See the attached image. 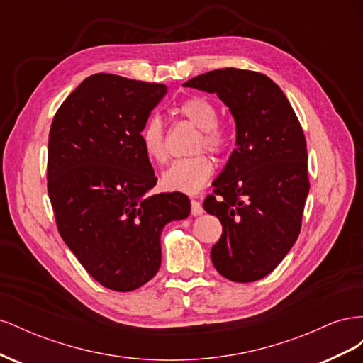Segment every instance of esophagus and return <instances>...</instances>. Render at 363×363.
Here are the masks:
<instances>
[{"instance_id": "1", "label": "esophagus", "mask_w": 363, "mask_h": 363, "mask_svg": "<svg viewBox=\"0 0 363 363\" xmlns=\"http://www.w3.org/2000/svg\"><path fill=\"white\" fill-rule=\"evenodd\" d=\"M191 212H192V215H194V216H200V215H203L204 208H203L201 203H200V201H196V200H192V201H191Z\"/></svg>"}]
</instances>
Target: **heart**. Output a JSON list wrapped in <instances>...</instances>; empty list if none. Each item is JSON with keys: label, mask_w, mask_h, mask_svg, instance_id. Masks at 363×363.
Segmentation results:
<instances>
[{"label": "heart", "mask_w": 363, "mask_h": 363, "mask_svg": "<svg viewBox=\"0 0 363 363\" xmlns=\"http://www.w3.org/2000/svg\"><path fill=\"white\" fill-rule=\"evenodd\" d=\"M179 112L196 128L201 135L196 140L195 150H208L219 155L228 145V135L225 130L218 127V108L203 96H192L180 104ZM140 144L147 156L157 163L167 162L168 150L164 144V128L162 119L157 115L150 116L144 127L140 128ZM213 162L211 157L199 155L188 159H179L172 162L162 174V186L167 191L195 194L199 192L213 174Z\"/></svg>", "instance_id": "obj_1"}]
</instances>
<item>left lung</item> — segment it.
Instances as JSON below:
<instances>
[{
  "mask_svg": "<svg viewBox=\"0 0 363 363\" xmlns=\"http://www.w3.org/2000/svg\"><path fill=\"white\" fill-rule=\"evenodd\" d=\"M183 86L216 94L235 119L236 148L203 207L223 224L211 251L216 271L232 281H256L276 269L300 235L309 179L298 118L280 87L255 71L216 69Z\"/></svg>",
  "mask_w": 363,
  "mask_h": 363,
  "instance_id": "1",
  "label": "left lung"
}]
</instances>
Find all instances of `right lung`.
<instances>
[{"label": "right lung", "mask_w": 363, "mask_h": 363, "mask_svg": "<svg viewBox=\"0 0 363 363\" xmlns=\"http://www.w3.org/2000/svg\"><path fill=\"white\" fill-rule=\"evenodd\" d=\"M168 87L113 74L87 77L63 101L48 140V195L65 244L104 288L128 292L156 276L160 235L191 213L157 179L140 128Z\"/></svg>", "instance_id": "right-lung-1"}]
</instances>
